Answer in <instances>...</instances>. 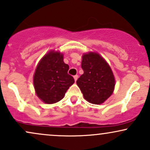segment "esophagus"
<instances>
[{
    "label": "esophagus",
    "mask_w": 150,
    "mask_h": 150,
    "mask_svg": "<svg viewBox=\"0 0 150 150\" xmlns=\"http://www.w3.org/2000/svg\"><path fill=\"white\" fill-rule=\"evenodd\" d=\"M77 79H78V75H75V76H74V80H75V82H76L77 81Z\"/></svg>",
    "instance_id": "esophagus-1"
}]
</instances>
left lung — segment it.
I'll return each mask as SVG.
<instances>
[{
	"mask_svg": "<svg viewBox=\"0 0 150 150\" xmlns=\"http://www.w3.org/2000/svg\"><path fill=\"white\" fill-rule=\"evenodd\" d=\"M81 66L84 73L76 83L84 99L92 104H102L115 89V78L110 66L94 52L83 54Z\"/></svg>",
	"mask_w": 150,
	"mask_h": 150,
	"instance_id": "1",
	"label": "left lung"
}]
</instances>
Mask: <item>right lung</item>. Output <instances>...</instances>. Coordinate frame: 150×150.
I'll return each instance as SVG.
<instances>
[{"label":"right lung","mask_w":150,"mask_h":150,"mask_svg":"<svg viewBox=\"0 0 150 150\" xmlns=\"http://www.w3.org/2000/svg\"><path fill=\"white\" fill-rule=\"evenodd\" d=\"M69 66L64 61V54L50 50L39 61L33 75L36 95L46 104H53L64 98L68 88L75 82L68 74Z\"/></svg>","instance_id":"1"}]
</instances>
